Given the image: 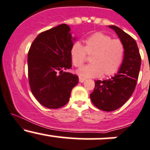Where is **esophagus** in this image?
I'll return each mask as SVG.
<instances>
[{
    "label": "esophagus",
    "instance_id": "1",
    "mask_svg": "<svg viewBox=\"0 0 150 150\" xmlns=\"http://www.w3.org/2000/svg\"><path fill=\"white\" fill-rule=\"evenodd\" d=\"M79 82L82 83V82H84V81H85V79H84V78H82V77L79 76Z\"/></svg>",
    "mask_w": 150,
    "mask_h": 150
}]
</instances>
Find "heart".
I'll return each mask as SVG.
<instances>
[{
	"label": "heart",
	"mask_w": 150,
	"mask_h": 150,
	"mask_svg": "<svg viewBox=\"0 0 150 150\" xmlns=\"http://www.w3.org/2000/svg\"><path fill=\"white\" fill-rule=\"evenodd\" d=\"M84 47L75 41L70 49L71 62L75 67H81L86 59V54L90 56V64L77 71V74L84 78L113 75L118 71L123 60L125 47L119 39L103 33L92 34L84 41Z\"/></svg>",
	"instance_id": "obj_1"
}]
</instances>
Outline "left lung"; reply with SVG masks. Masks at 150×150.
I'll return each instance as SVG.
<instances>
[{"label":"left lung","instance_id":"8db88e82","mask_svg":"<svg viewBox=\"0 0 150 150\" xmlns=\"http://www.w3.org/2000/svg\"><path fill=\"white\" fill-rule=\"evenodd\" d=\"M109 27L115 31L123 44L125 54L117 74L109 79L95 81L90 99L96 107L105 112L119 109L130 98L136 87L142 62L136 41L118 27Z\"/></svg>","mask_w":150,"mask_h":150}]
</instances>
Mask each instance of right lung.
Listing matches in <instances>:
<instances>
[{"label":"right lung","mask_w":150,"mask_h":150,"mask_svg":"<svg viewBox=\"0 0 150 150\" xmlns=\"http://www.w3.org/2000/svg\"><path fill=\"white\" fill-rule=\"evenodd\" d=\"M66 24L41 33L28 54V79L31 92L44 107L58 109L69 102L78 84V76L66 71L71 68L70 49L75 38Z\"/></svg>","instance_id":"right-lung-1"}]
</instances>
